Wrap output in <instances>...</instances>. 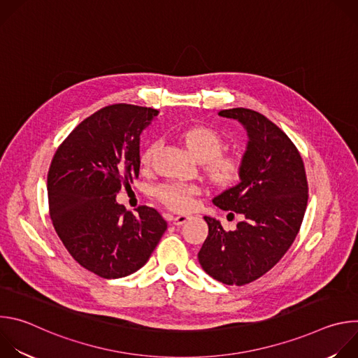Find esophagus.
<instances>
[{"label": "esophagus", "instance_id": "obj_1", "mask_svg": "<svg viewBox=\"0 0 358 358\" xmlns=\"http://www.w3.org/2000/svg\"><path fill=\"white\" fill-rule=\"evenodd\" d=\"M188 220H189V217H188V215H177V217L173 220V224H174V225H177V227H180V225L185 224Z\"/></svg>", "mask_w": 358, "mask_h": 358}]
</instances>
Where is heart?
<instances>
[{"mask_svg": "<svg viewBox=\"0 0 358 358\" xmlns=\"http://www.w3.org/2000/svg\"><path fill=\"white\" fill-rule=\"evenodd\" d=\"M181 140L185 144L191 155L202 163H207L208 171L213 177L221 181H229L236 173V163L232 159L221 156L224 148L222 137L210 127H192L181 134ZM160 143H151L143 152L141 163L145 169L152 164ZM199 192V188L194 184L170 181L159 185L156 188L157 198L166 203L167 207L178 211L191 208L194 203V196Z\"/></svg>", "mask_w": 358, "mask_h": 358, "instance_id": "obj_1", "label": "heart"}]
</instances>
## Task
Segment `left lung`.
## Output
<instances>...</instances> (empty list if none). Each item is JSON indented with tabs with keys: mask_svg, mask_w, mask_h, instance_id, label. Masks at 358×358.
<instances>
[{
	"mask_svg": "<svg viewBox=\"0 0 358 358\" xmlns=\"http://www.w3.org/2000/svg\"><path fill=\"white\" fill-rule=\"evenodd\" d=\"M218 115L241 122L248 144L239 182L213 202L243 220L227 232L220 221L203 217L208 236L198 261L215 280L242 286L271 271L292 246L308 207L309 187L299 150L268 117L243 108Z\"/></svg>",
	"mask_w": 358,
	"mask_h": 358,
	"instance_id": "left-lung-1",
	"label": "left lung"
}]
</instances>
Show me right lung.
Returning a JSON list of instances; mask_svg holds the SVG:
<instances>
[{
    "label": "right lung",
    "instance_id": "add662e5",
    "mask_svg": "<svg viewBox=\"0 0 358 358\" xmlns=\"http://www.w3.org/2000/svg\"><path fill=\"white\" fill-rule=\"evenodd\" d=\"M159 110L117 103L80 122L58 147L48 171L49 215L85 269L105 279L145 265L167 229L157 210L131 214L116 202L140 171V134Z\"/></svg>",
    "mask_w": 358,
    "mask_h": 358
}]
</instances>
